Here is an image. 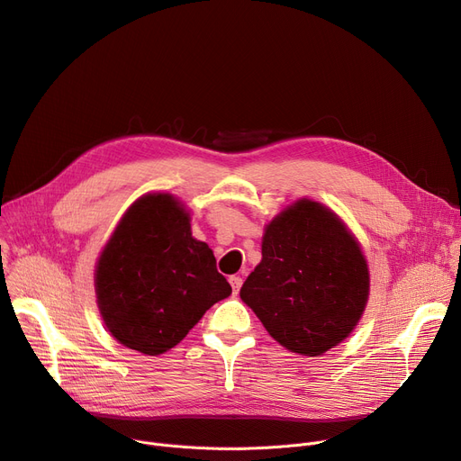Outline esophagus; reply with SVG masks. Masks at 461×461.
Segmentation results:
<instances>
[{
	"label": "esophagus",
	"instance_id": "esophagus-1",
	"mask_svg": "<svg viewBox=\"0 0 461 461\" xmlns=\"http://www.w3.org/2000/svg\"><path fill=\"white\" fill-rule=\"evenodd\" d=\"M230 284H231L233 294H237V293H239V289H240V285H242V278H240V276H231V278H230Z\"/></svg>",
	"mask_w": 461,
	"mask_h": 461
}]
</instances>
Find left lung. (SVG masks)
<instances>
[{"label":"left lung","instance_id":"8db88e82","mask_svg":"<svg viewBox=\"0 0 461 461\" xmlns=\"http://www.w3.org/2000/svg\"><path fill=\"white\" fill-rule=\"evenodd\" d=\"M261 256L240 300L272 339L310 357L343 343L371 289L369 265L348 226L324 203L296 200L265 226Z\"/></svg>","mask_w":461,"mask_h":461}]
</instances>
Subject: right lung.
Returning a JSON list of instances; mask_svg holds the SVG:
<instances>
[{
	"mask_svg": "<svg viewBox=\"0 0 461 461\" xmlns=\"http://www.w3.org/2000/svg\"><path fill=\"white\" fill-rule=\"evenodd\" d=\"M98 310L114 339L146 356L174 348L212 303L231 294L191 212L170 193H148L122 214L95 270Z\"/></svg>",
	"mask_w": 461,
	"mask_h": 461,
	"instance_id": "1",
	"label": "right lung"
}]
</instances>
